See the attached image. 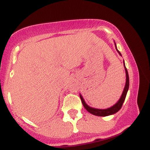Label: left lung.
Returning <instances> with one entry per match:
<instances>
[{"instance_id":"1","label":"left lung","mask_w":150,"mask_h":150,"mask_svg":"<svg viewBox=\"0 0 150 150\" xmlns=\"http://www.w3.org/2000/svg\"><path fill=\"white\" fill-rule=\"evenodd\" d=\"M115 46H116V51H118V53H119L120 56H121V53H120V51L117 49L116 43H115ZM123 65H124V68L125 70L126 81H125V85L124 89H123V93H122L121 97H120L119 100L117 101V103L116 104H114L113 106H111V107L106 108V109H99V108H94L90 107V106H88V105L86 104V102L85 101V100H84L83 97H82V95L80 94V97L81 101H82V104H83L84 107L85 108V109L87 110L88 112L92 113V114H93V115H95V116H110V115L114 114V113L118 112L120 108H121L122 105H123V102H124L125 97H126L127 92H128V90L129 89V76H128V70H127L126 68H125L124 61H123Z\"/></svg>"}]
</instances>
